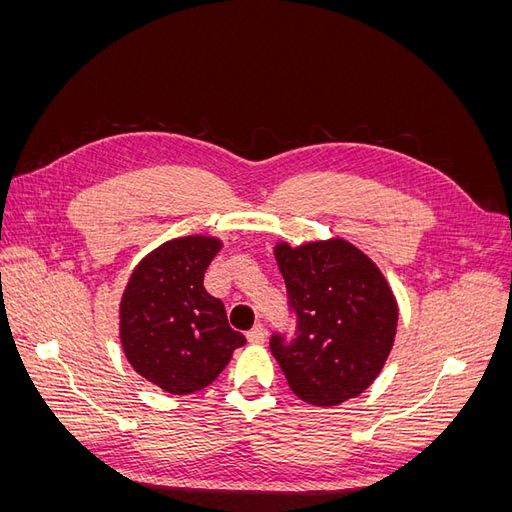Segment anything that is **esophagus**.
<instances>
[{
    "instance_id": "esophagus-1",
    "label": "esophagus",
    "mask_w": 512,
    "mask_h": 512,
    "mask_svg": "<svg viewBox=\"0 0 512 512\" xmlns=\"http://www.w3.org/2000/svg\"><path fill=\"white\" fill-rule=\"evenodd\" d=\"M267 339V329L262 327V324H256V327L247 333V342L250 344H265Z\"/></svg>"
}]
</instances>
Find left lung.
<instances>
[{
    "label": "left lung",
    "instance_id": "8db88e82",
    "mask_svg": "<svg viewBox=\"0 0 512 512\" xmlns=\"http://www.w3.org/2000/svg\"><path fill=\"white\" fill-rule=\"evenodd\" d=\"M297 331L271 337L292 393L331 408L361 395L389 359L397 301L376 262L346 239L273 247Z\"/></svg>",
    "mask_w": 512,
    "mask_h": 512
}]
</instances>
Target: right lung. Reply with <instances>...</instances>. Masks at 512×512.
Segmentation results:
<instances>
[{
  "label": "right lung",
  "instance_id": "add662e5",
  "mask_svg": "<svg viewBox=\"0 0 512 512\" xmlns=\"http://www.w3.org/2000/svg\"><path fill=\"white\" fill-rule=\"evenodd\" d=\"M220 250L215 237L170 239L138 262L121 294L119 339L126 359L166 393L205 389L245 344L230 329L224 303L203 286Z\"/></svg>",
  "mask_w": 512,
  "mask_h": 512
}]
</instances>
